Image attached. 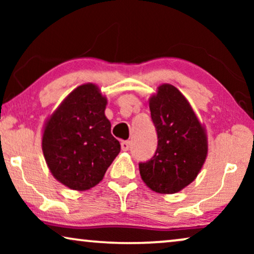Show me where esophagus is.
<instances>
[{"label":"esophagus","instance_id":"obj_1","mask_svg":"<svg viewBox=\"0 0 254 254\" xmlns=\"http://www.w3.org/2000/svg\"><path fill=\"white\" fill-rule=\"evenodd\" d=\"M129 148H130V142L129 141H123V142H121V149H123L124 151L129 150Z\"/></svg>","mask_w":254,"mask_h":254}]
</instances>
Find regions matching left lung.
<instances>
[{
    "label": "left lung",
    "instance_id": "8db88e82",
    "mask_svg": "<svg viewBox=\"0 0 254 254\" xmlns=\"http://www.w3.org/2000/svg\"><path fill=\"white\" fill-rule=\"evenodd\" d=\"M157 149L138 163L147 186L158 193L182 190L195 179L207 157V136L190 103L173 85L163 84L149 102Z\"/></svg>",
    "mask_w": 254,
    "mask_h": 254
}]
</instances>
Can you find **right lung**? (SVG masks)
Masks as SVG:
<instances>
[{"mask_svg": "<svg viewBox=\"0 0 254 254\" xmlns=\"http://www.w3.org/2000/svg\"><path fill=\"white\" fill-rule=\"evenodd\" d=\"M106 98L93 84L76 88L47 121L43 151L51 172L71 190H85L103 179L120 152L104 114Z\"/></svg>", "mask_w": 254, "mask_h": 254, "instance_id": "add662e5", "label": "right lung"}]
</instances>
